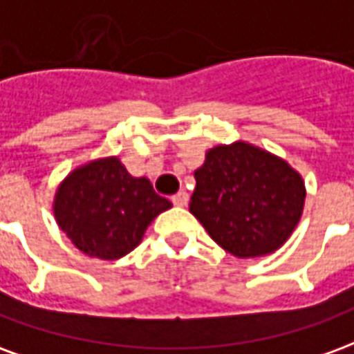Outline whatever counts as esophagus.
Instances as JSON below:
<instances>
[{"label":"esophagus","instance_id":"1","mask_svg":"<svg viewBox=\"0 0 354 354\" xmlns=\"http://www.w3.org/2000/svg\"><path fill=\"white\" fill-rule=\"evenodd\" d=\"M187 199H189V197H187V193L178 192L176 195L172 197V203H174L176 207H185V205H187Z\"/></svg>","mask_w":354,"mask_h":354}]
</instances>
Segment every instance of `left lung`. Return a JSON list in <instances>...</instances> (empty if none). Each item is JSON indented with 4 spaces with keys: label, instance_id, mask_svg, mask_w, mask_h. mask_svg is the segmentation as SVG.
I'll return each mask as SVG.
<instances>
[{
    "label": "left lung",
    "instance_id": "left-lung-1",
    "mask_svg": "<svg viewBox=\"0 0 354 354\" xmlns=\"http://www.w3.org/2000/svg\"><path fill=\"white\" fill-rule=\"evenodd\" d=\"M305 182L288 161L233 142L210 147L195 170L192 212L216 245L235 258L279 250L301 220Z\"/></svg>",
    "mask_w": 354,
    "mask_h": 354
}]
</instances>
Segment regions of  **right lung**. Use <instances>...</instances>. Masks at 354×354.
<instances>
[{
    "mask_svg": "<svg viewBox=\"0 0 354 354\" xmlns=\"http://www.w3.org/2000/svg\"><path fill=\"white\" fill-rule=\"evenodd\" d=\"M170 207L146 176L129 174L115 155L73 169L53 201L55 220L72 245L85 256L108 261L132 252L147 225Z\"/></svg>",
    "mask_w": 354,
    "mask_h": 354,
    "instance_id": "right-lung-1",
    "label": "right lung"
}]
</instances>
